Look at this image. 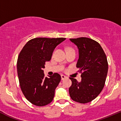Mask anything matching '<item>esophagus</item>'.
Wrapping results in <instances>:
<instances>
[{
	"label": "esophagus",
	"mask_w": 121,
	"mask_h": 121,
	"mask_svg": "<svg viewBox=\"0 0 121 121\" xmlns=\"http://www.w3.org/2000/svg\"><path fill=\"white\" fill-rule=\"evenodd\" d=\"M66 78V77L65 75H63V74H62V75H61V79H62V80L65 79Z\"/></svg>",
	"instance_id": "1"
}]
</instances>
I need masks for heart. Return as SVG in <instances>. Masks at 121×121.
<instances>
[{
    "label": "heart",
    "mask_w": 121,
    "mask_h": 121,
    "mask_svg": "<svg viewBox=\"0 0 121 121\" xmlns=\"http://www.w3.org/2000/svg\"><path fill=\"white\" fill-rule=\"evenodd\" d=\"M72 49V48H67V50H68V49Z\"/></svg>",
    "instance_id": "obj_1"
}]
</instances>
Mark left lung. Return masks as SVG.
<instances>
[{
	"instance_id": "8db88e82",
	"label": "left lung",
	"mask_w": 121,
	"mask_h": 121,
	"mask_svg": "<svg viewBox=\"0 0 121 121\" xmlns=\"http://www.w3.org/2000/svg\"><path fill=\"white\" fill-rule=\"evenodd\" d=\"M70 40L79 49L76 67L82 73V81L69 78L72 83L69 94L74 101L85 104L95 99L104 88L108 69L107 56L99 43L91 38L80 37Z\"/></svg>"
}]
</instances>
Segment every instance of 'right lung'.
<instances>
[{
  "instance_id": "add662e5",
  "label": "right lung",
  "mask_w": 121,
  "mask_h": 121,
  "mask_svg": "<svg viewBox=\"0 0 121 121\" xmlns=\"http://www.w3.org/2000/svg\"><path fill=\"white\" fill-rule=\"evenodd\" d=\"M65 38H35L28 41L18 56L17 74L20 86L26 99L36 106L48 105L53 100L61 76L55 73L45 77L43 69L52 52Z\"/></svg>"
}]
</instances>
